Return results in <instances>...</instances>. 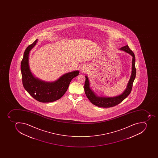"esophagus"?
Wrapping results in <instances>:
<instances>
[{"label": "esophagus", "instance_id": "34e87169", "mask_svg": "<svg viewBox=\"0 0 158 158\" xmlns=\"http://www.w3.org/2000/svg\"><path fill=\"white\" fill-rule=\"evenodd\" d=\"M85 68H82V70H83H83H85Z\"/></svg>", "mask_w": 158, "mask_h": 158}]
</instances>
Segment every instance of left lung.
Instances as JSON below:
<instances>
[{
  "label": "left lung",
  "mask_w": 158,
  "mask_h": 158,
  "mask_svg": "<svg viewBox=\"0 0 158 158\" xmlns=\"http://www.w3.org/2000/svg\"><path fill=\"white\" fill-rule=\"evenodd\" d=\"M121 50L124 51L132 57V70L131 77L127 85V88L122 94L114 97H101L96 94L95 92L90 87V82L87 76H85V91L86 95L93 105L102 108H110L118 105L125 99L131 93L132 85L136 77L135 58L133 52L129 49L128 45L121 47Z\"/></svg>",
  "instance_id": "left-lung-1"
}]
</instances>
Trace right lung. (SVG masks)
<instances>
[{
  "label": "right lung",
  "mask_w": 158,
  "mask_h": 158,
  "mask_svg": "<svg viewBox=\"0 0 158 158\" xmlns=\"http://www.w3.org/2000/svg\"><path fill=\"white\" fill-rule=\"evenodd\" d=\"M37 40L27 48L21 64L23 85L24 88L35 99L43 103L52 102L59 99L67 90L73 78L78 76V71L65 73L53 82H47L33 75L29 65V54Z\"/></svg>",
  "instance_id": "1"
}]
</instances>
